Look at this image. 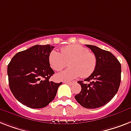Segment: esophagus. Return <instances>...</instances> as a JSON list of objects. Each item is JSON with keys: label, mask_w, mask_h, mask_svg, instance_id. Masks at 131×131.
<instances>
[{"label": "esophagus", "mask_w": 131, "mask_h": 131, "mask_svg": "<svg viewBox=\"0 0 131 131\" xmlns=\"http://www.w3.org/2000/svg\"><path fill=\"white\" fill-rule=\"evenodd\" d=\"M64 83L68 84V85H73V84L75 83V81H65Z\"/></svg>", "instance_id": "obj_1"}]
</instances>
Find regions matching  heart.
<instances>
[{
  "instance_id": "b5f03b06",
  "label": "heart",
  "mask_w": 131,
  "mask_h": 131,
  "mask_svg": "<svg viewBox=\"0 0 131 131\" xmlns=\"http://www.w3.org/2000/svg\"><path fill=\"white\" fill-rule=\"evenodd\" d=\"M49 62L54 71H60L68 66L70 67L56 75L58 80L68 81L79 77L87 78L94 72L97 58L89 49L80 45H69L61 49L60 52L52 51L49 56Z\"/></svg>"
}]
</instances>
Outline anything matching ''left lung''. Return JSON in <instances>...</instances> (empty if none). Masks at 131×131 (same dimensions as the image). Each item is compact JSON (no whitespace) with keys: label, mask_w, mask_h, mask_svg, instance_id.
Returning <instances> with one entry per match:
<instances>
[{"label":"left lung","mask_w":131,"mask_h":131,"mask_svg":"<svg viewBox=\"0 0 131 131\" xmlns=\"http://www.w3.org/2000/svg\"><path fill=\"white\" fill-rule=\"evenodd\" d=\"M97 58L95 71L85 79L79 81L81 91L75 96L83 107L95 109L104 106L117 93L121 80V65L110 52L92 45H86Z\"/></svg>","instance_id":"obj_1"}]
</instances>
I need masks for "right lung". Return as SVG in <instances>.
Instances as JSON below:
<instances>
[{
	"label": "right lung",
	"instance_id": "1",
	"mask_svg": "<svg viewBox=\"0 0 131 131\" xmlns=\"http://www.w3.org/2000/svg\"><path fill=\"white\" fill-rule=\"evenodd\" d=\"M54 48L50 44L34 46L17 53L8 64L10 91L19 102L29 108L48 106L62 84L49 81L54 73L49 62Z\"/></svg>",
	"mask_w": 131,
	"mask_h": 131
}]
</instances>
